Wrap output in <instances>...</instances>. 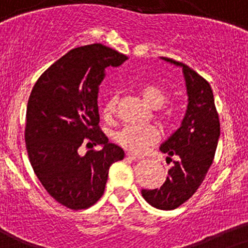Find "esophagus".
<instances>
[{"label":"esophagus","mask_w":248,"mask_h":248,"mask_svg":"<svg viewBox=\"0 0 248 248\" xmlns=\"http://www.w3.org/2000/svg\"><path fill=\"white\" fill-rule=\"evenodd\" d=\"M127 159H131V160H140L143 157H140V155H132V153H127L126 155Z\"/></svg>","instance_id":"1"}]
</instances>
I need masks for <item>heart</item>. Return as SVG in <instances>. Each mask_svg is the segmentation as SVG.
Instances as JSON below:
<instances>
[{
	"instance_id": "obj_1",
	"label": "heart",
	"mask_w": 248,
	"mask_h": 248,
	"mask_svg": "<svg viewBox=\"0 0 248 248\" xmlns=\"http://www.w3.org/2000/svg\"><path fill=\"white\" fill-rule=\"evenodd\" d=\"M142 99L155 108V117L164 126H174L179 122V106L173 102H167L169 93L166 88L159 84H144L140 88ZM117 108V96H112L105 105V115L112 116ZM115 140L122 148L132 153H142L148 147L155 144L159 138L157 128L153 126H126L117 131L113 136Z\"/></svg>"
}]
</instances>
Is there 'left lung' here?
Wrapping results in <instances>:
<instances>
[{
	"label": "left lung",
	"instance_id": "left-lung-1",
	"mask_svg": "<svg viewBox=\"0 0 248 248\" xmlns=\"http://www.w3.org/2000/svg\"><path fill=\"white\" fill-rule=\"evenodd\" d=\"M164 60L183 66L188 110L177 132L160 146L163 153L178 159L173 162L162 186L143 189L142 196L157 209L173 210L190 199L204 182L217 147L220 120L210 84L188 65L169 58Z\"/></svg>",
	"mask_w": 248,
	"mask_h": 248
}]
</instances>
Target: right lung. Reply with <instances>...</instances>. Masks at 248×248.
Wrapping results in <instances>:
<instances>
[{"mask_svg": "<svg viewBox=\"0 0 248 248\" xmlns=\"http://www.w3.org/2000/svg\"><path fill=\"white\" fill-rule=\"evenodd\" d=\"M126 59L100 43L71 49L39 77L30 95L24 129L28 158L49 195L71 210L97 202L110 166L124 157L99 126L97 86L106 66ZM84 143L104 148L81 157L77 149Z\"/></svg>", "mask_w": 248, "mask_h": 248, "instance_id": "obj_1", "label": "right lung"}]
</instances>
